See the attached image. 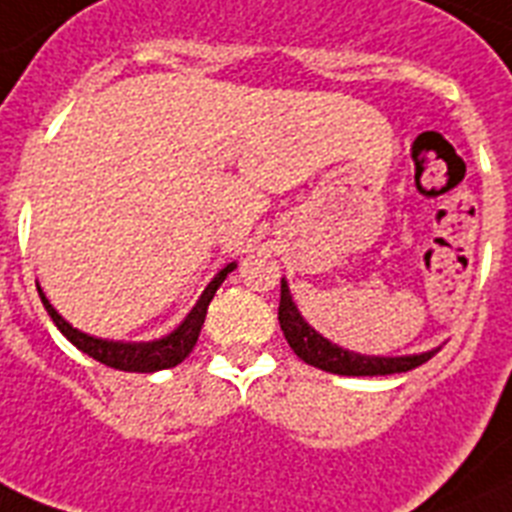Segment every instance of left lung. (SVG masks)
I'll use <instances>...</instances> for the list:
<instances>
[{"label":"left lung","mask_w":512,"mask_h":512,"mask_svg":"<svg viewBox=\"0 0 512 512\" xmlns=\"http://www.w3.org/2000/svg\"><path fill=\"white\" fill-rule=\"evenodd\" d=\"M278 322L291 351H294L302 362L312 364L317 369L333 372V375H349V377H372V375H395V372H409L419 364L429 362L435 351L419 356H362L354 351L338 349L336 343L325 341L320 333L309 328L299 309L294 307L286 281H281V304H278Z\"/></svg>","instance_id":"obj_1"}]
</instances>
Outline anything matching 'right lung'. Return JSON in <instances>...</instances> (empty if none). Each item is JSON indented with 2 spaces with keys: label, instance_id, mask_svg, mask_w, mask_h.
Returning <instances> with one entry per match:
<instances>
[{
  "label": "right lung",
  "instance_id": "add662e5",
  "mask_svg": "<svg viewBox=\"0 0 512 512\" xmlns=\"http://www.w3.org/2000/svg\"><path fill=\"white\" fill-rule=\"evenodd\" d=\"M231 270H234V265L223 268L221 273L210 281V286L203 291V296H200V302L192 307L187 320H184L182 325L171 333V336L153 343H114V341H101V338L85 336V333L72 328L70 322L62 320V315H59L57 309L51 307L49 299L44 296V291L38 289V294H41V302H44L46 312L51 315L54 325L62 330V336H67V341H70L72 346H77L83 354L93 356L96 362L106 364V367L122 369V372H158V369L176 367V364L184 362V359L190 356V351L195 349L197 336H200V328H203L210 299L216 296L218 286H221L223 278L229 276Z\"/></svg>",
  "mask_w": 512,
  "mask_h": 512
}]
</instances>
